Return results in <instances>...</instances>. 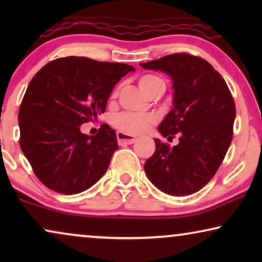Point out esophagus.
<instances>
[{"label":"esophagus","instance_id":"1","mask_svg":"<svg viewBox=\"0 0 262 262\" xmlns=\"http://www.w3.org/2000/svg\"><path fill=\"white\" fill-rule=\"evenodd\" d=\"M117 139H118V143L121 145L123 144L130 145V144H134V143L136 142V137H134V136L123 134V132H120V131L117 132Z\"/></svg>","mask_w":262,"mask_h":262}]
</instances>
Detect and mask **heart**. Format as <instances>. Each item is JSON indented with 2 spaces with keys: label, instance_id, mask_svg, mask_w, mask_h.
<instances>
[{
  "label": "heart",
  "instance_id": "b5f03b06",
  "mask_svg": "<svg viewBox=\"0 0 262 262\" xmlns=\"http://www.w3.org/2000/svg\"><path fill=\"white\" fill-rule=\"evenodd\" d=\"M157 80H160L159 77L152 76V75H145V76L141 77L139 80V88L142 89V92L144 89L155 82ZM152 119L150 117H145V116H139V114H135V113H127V112H123L119 114H116L112 118V125L117 130H119L120 132L126 135H136V134H141L144 130H146V127L151 124Z\"/></svg>",
  "mask_w": 262,
  "mask_h": 262
}]
</instances>
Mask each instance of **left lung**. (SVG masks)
I'll list each match as a JSON object with an SVG mask.
<instances>
[{
    "mask_svg": "<svg viewBox=\"0 0 262 262\" xmlns=\"http://www.w3.org/2000/svg\"><path fill=\"white\" fill-rule=\"evenodd\" d=\"M139 66L170 76L173 107L157 130L163 137L180 136L173 148L154 139L156 149L144 164L146 177L166 194L198 192L230 146L236 117L231 93L221 74L200 57L175 53Z\"/></svg>",
    "mask_w": 262,
    "mask_h": 262,
    "instance_id": "left-lung-1",
    "label": "left lung"
}]
</instances>
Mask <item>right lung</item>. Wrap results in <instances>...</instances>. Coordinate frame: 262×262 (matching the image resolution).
<instances>
[{"instance_id": "right-lung-1", "label": "right lung", "mask_w": 262, "mask_h": 262, "mask_svg": "<svg viewBox=\"0 0 262 262\" xmlns=\"http://www.w3.org/2000/svg\"><path fill=\"white\" fill-rule=\"evenodd\" d=\"M135 68L66 57L46 64L28 84L19 111L20 146L34 174L52 191L76 194L106 173L118 149L116 131L80 127L105 112L114 85Z\"/></svg>"}]
</instances>
